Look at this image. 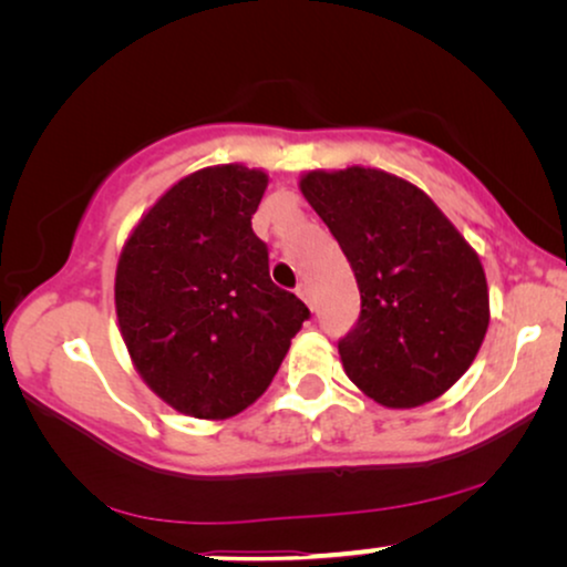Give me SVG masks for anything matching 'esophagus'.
<instances>
[{
    "label": "esophagus",
    "instance_id": "esophagus-1",
    "mask_svg": "<svg viewBox=\"0 0 567 567\" xmlns=\"http://www.w3.org/2000/svg\"><path fill=\"white\" fill-rule=\"evenodd\" d=\"M297 297H299V299H305L307 305H309V289H307L305 284H299V286H297ZM309 307H312V305H309Z\"/></svg>",
    "mask_w": 567,
    "mask_h": 567
}]
</instances>
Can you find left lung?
I'll return each instance as SVG.
<instances>
[{"label": "left lung", "instance_id": "8db88e82", "mask_svg": "<svg viewBox=\"0 0 567 567\" xmlns=\"http://www.w3.org/2000/svg\"><path fill=\"white\" fill-rule=\"evenodd\" d=\"M351 262L361 315L338 340L351 382L386 408L444 394L483 346L491 307L483 262L413 183L371 167L299 183Z\"/></svg>", "mask_w": 567, "mask_h": 567}]
</instances>
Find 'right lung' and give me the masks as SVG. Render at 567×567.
Listing matches in <instances>:
<instances>
[{
	"label": "right lung",
	"mask_w": 567,
	"mask_h": 567,
	"mask_svg": "<svg viewBox=\"0 0 567 567\" xmlns=\"http://www.w3.org/2000/svg\"><path fill=\"white\" fill-rule=\"evenodd\" d=\"M268 175L243 165L175 183L131 231L115 315L134 367L167 405L221 421L268 390L309 309L268 274L252 214Z\"/></svg>",
	"instance_id": "1"
}]
</instances>
